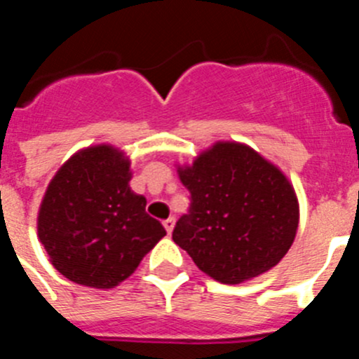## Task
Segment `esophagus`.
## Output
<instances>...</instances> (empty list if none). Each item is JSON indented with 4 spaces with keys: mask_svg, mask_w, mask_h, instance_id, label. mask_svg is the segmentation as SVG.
<instances>
[{
    "mask_svg": "<svg viewBox=\"0 0 359 359\" xmlns=\"http://www.w3.org/2000/svg\"><path fill=\"white\" fill-rule=\"evenodd\" d=\"M174 223H176V221H174V217H169V219H165L163 221V226H165V230H167V233H172V230H174Z\"/></svg>",
    "mask_w": 359,
    "mask_h": 359,
    "instance_id": "esophagus-1",
    "label": "esophagus"
}]
</instances>
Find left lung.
Listing matches in <instances>:
<instances>
[{
  "mask_svg": "<svg viewBox=\"0 0 359 359\" xmlns=\"http://www.w3.org/2000/svg\"><path fill=\"white\" fill-rule=\"evenodd\" d=\"M177 174L190 208L172 239L203 273L241 284L280 262L298 228L297 194L280 169L248 145L217 142Z\"/></svg>",
  "mask_w": 359,
  "mask_h": 359,
  "instance_id": "left-lung-1",
  "label": "left lung"
}]
</instances>
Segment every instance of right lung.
Segmentation results:
<instances>
[{"label":"right lung","instance_id":"obj_1","mask_svg":"<svg viewBox=\"0 0 359 359\" xmlns=\"http://www.w3.org/2000/svg\"><path fill=\"white\" fill-rule=\"evenodd\" d=\"M131 161L111 145L75 152L44 192L37 236L53 268L82 286L109 290L165 236L129 187Z\"/></svg>","mask_w":359,"mask_h":359}]
</instances>
